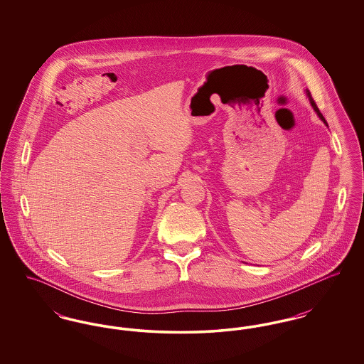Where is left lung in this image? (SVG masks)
I'll return each mask as SVG.
<instances>
[{"label":"left lung","mask_w":364,"mask_h":364,"mask_svg":"<svg viewBox=\"0 0 364 364\" xmlns=\"http://www.w3.org/2000/svg\"><path fill=\"white\" fill-rule=\"evenodd\" d=\"M307 95H309V100H310V102H311L312 107H314V110H315V112H316V114H318V116H319V119H321V120H322V122H325V124H326V120H325V117H323V116H322V113H321V112H319V109H318V106H316V104H315V101H314V100H312L311 92H310V91H307Z\"/></svg>","instance_id":"left-lung-1"}]
</instances>
